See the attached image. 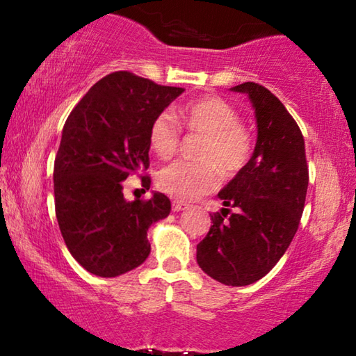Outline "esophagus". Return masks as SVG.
<instances>
[{
    "label": "esophagus",
    "instance_id": "1",
    "mask_svg": "<svg viewBox=\"0 0 356 356\" xmlns=\"http://www.w3.org/2000/svg\"><path fill=\"white\" fill-rule=\"evenodd\" d=\"M189 206L186 202H181V201H173V204H172V209H173V212H181V211H184V209H188Z\"/></svg>",
    "mask_w": 356,
    "mask_h": 356
}]
</instances>
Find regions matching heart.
I'll return each instance as SVG.
<instances>
[{
	"label": "heart",
	"instance_id": "1",
	"mask_svg": "<svg viewBox=\"0 0 356 356\" xmlns=\"http://www.w3.org/2000/svg\"><path fill=\"white\" fill-rule=\"evenodd\" d=\"M184 128L202 134L197 159L202 162H173L157 173L160 191L178 201H194L213 191L218 170L225 177L240 173L250 162L252 139L240 115L218 97H202L178 111ZM179 143V128L168 111L157 115L149 128V145L160 159H170Z\"/></svg>",
	"mask_w": 356,
	"mask_h": 356
}]
</instances>
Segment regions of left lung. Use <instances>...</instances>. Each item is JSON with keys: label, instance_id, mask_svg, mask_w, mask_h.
Instances as JSON below:
<instances>
[{"label": "left lung", "instance_id": "left-lung-1", "mask_svg": "<svg viewBox=\"0 0 356 356\" xmlns=\"http://www.w3.org/2000/svg\"><path fill=\"white\" fill-rule=\"evenodd\" d=\"M230 90L246 94L254 108L256 147L246 167L218 193L223 209L211 216L196 259L220 284L245 286L285 254L298 230L309 177L303 134L284 104L256 82Z\"/></svg>", "mask_w": 356, "mask_h": 356}]
</instances>
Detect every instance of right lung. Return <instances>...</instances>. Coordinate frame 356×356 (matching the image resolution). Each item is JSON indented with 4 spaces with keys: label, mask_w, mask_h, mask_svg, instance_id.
Returning a JSON list of instances; mask_svg holds the SVG:
<instances>
[{
    "label": "right lung",
    "mask_w": 356,
    "mask_h": 356,
    "mask_svg": "<svg viewBox=\"0 0 356 356\" xmlns=\"http://www.w3.org/2000/svg\"><path fill=\"white\" fill-rule=\"evenodd\" d=\"M183 92L116 71L67 116L53 170L55 211L67 250L90 274L118 277L150 254L149 227L172 204L162 193L126 201L123 181L149 168L150 123ZM143 183L149 189V177Z\"/></svg>",
    "instance_id": "add662e5"
}]
</instances>
